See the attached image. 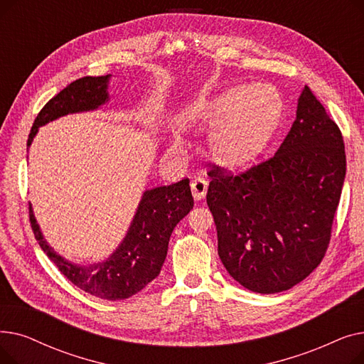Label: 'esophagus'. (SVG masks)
<instances>
[{
  "label": "esophagus",
  "instance_id": "34e87169",
  "mask_svg": "<svg viewBox=\"0 0 364 364\" xmlns=\"http://www.w3.org/2000/svg\"><path fill=\"white\" fill-rule=\"evenodd\" d=\"M208 192V183L205 178H195L192 181V193L195 200H202Z\"/></svg>",
  "mask_w": 364,
  "mask_h": 364
}]
</instances>
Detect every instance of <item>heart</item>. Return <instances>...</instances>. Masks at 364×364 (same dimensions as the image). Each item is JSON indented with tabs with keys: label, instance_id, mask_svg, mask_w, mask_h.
<instances>
[{
	"label": "heart",
	"instance_id": "obj_1",
	"mask_svg": "<svg viewBox=\"0 0 364 364\" xmlns=\"http://www.w3.org/2000/svg\"><path fill=\"white\" fill-rule=\"evenodd\" d=\"M192 118L214 125L208 137L211 155L225 166L254 161L273 139L282 119L277 91L261 82L227 88L192 109Z\"/></svg>",
	"mask_w": 364,
	"mask_h": 364
}]
</instances>
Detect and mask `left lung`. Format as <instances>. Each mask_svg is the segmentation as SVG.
Wrapping results in <instances>:
<instances>
[{
    "label": "left lung",
    "mask_w": 364,
    "mask_h": 364,
    "mask_svg": "<svg viewBox=\"0 0 364 364\" xmlns=\"http://www.w3.org/2000/svg\"><path fill=\"white\" fill-rule=\"evenodd\" d=\"M346 171L341 131L305 85L272 159L236 177L209 171L206 202L228 274L257 294L288 291L307 277L328 250Z\"/></svg>",
    "instance_id": "1"
}]
</instances>
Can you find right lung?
I'll use <instances>...</instances> for the list:
<instances>
[{"label":"right lung","instance_id":"right-lung-1","mask_svg":"<svg viewBox=\"0 0 364 364\" xmlns=\"http://www.w3.org/2000/svg\"><path fill=\"white\" fill-rule=\"evenodd\" d=\"M112 75L85 76L69 84L53 97L32 125L28 147H31L40 127L70 113L92 112L110 100L109 81ZM188 180L147 188L143 192L136 214L121 240L106 259L92 264H76L59 252L46 240L29 203L33 235L46 255L57 265L75 286L102 299L121 301L140 292L156 279L166 258L169 237L176 225L193 208Z\"/></svg>","mask_w":364,"mask_h":364}]
</instances>
